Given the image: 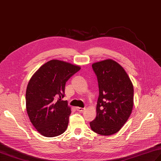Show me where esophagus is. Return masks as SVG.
I'll list each match as a JSON object with an SVG mask.
<instances>
[{"mask_svg":"<svg viewBox=\"0 0 161 161\" xmlns=\"http://www.w3.org/2000/svg\"><path fill=\"white\" fill-rule=\"evenodd\" d=\"M76 110L79 112H84L85 111V108H81V107H77Z\"/></svg>","mask_w":161,"mask_h":161,"instance_id":"1","label":"esophagus"}]
</instances>
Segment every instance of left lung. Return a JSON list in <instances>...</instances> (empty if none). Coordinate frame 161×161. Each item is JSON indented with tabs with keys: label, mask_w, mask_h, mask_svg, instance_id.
Segmentation results:
<instances>
[{
	"label": "left lung",
	"mask_w": 161,
	"mask_h": 161,
	"mask_svg": "<svg viewBox=\"0 0 161 161\" xmlns=\"http://www.w3.org/2000/svg\"><path fill=\"white\" fill-rule=\"evenodd\" d=\"M99 86L96 118L91 129L102 136L119 131L127 121L133 107V86L124 68L106 59L92 65Z\"/></svg>",
	"instance_id": "8db88e82"
}]
</instances>
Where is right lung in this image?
I'll return each instance as SVG.
<instances>
[{
    "mask_svg": "<svg viewBox=\"0 0 161 161\" xmlns=\"http://www.w3.org/2000/svg\"><path fill=\"white\" fill-rule=\"evenodd\" d=\"M80 67L53 59L41 66L26 89V110L33 126L46 137H55L66 131L70 107L64 101L65 85Z\"/></svg>",
    "mask_w": 161,
    "mask_h": 161,
    "instance_id": "obj_1",
    "label": "right lung"
}]
</instances>
